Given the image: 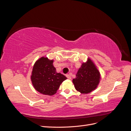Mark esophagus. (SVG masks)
<instances>
[{
	"mask_svg": "<svg viewBox=\"0 0 131 131\" xmlns=\"http://www.w3.org/2000/svg\"><path fill=\"white\" fill-rule=\"evenodd\" d=\"M66 77H67V78H68L69 79H71V76H70V74H66Z\"/></svg>",
	"mask_w": 131,
	"mask_h": 131,
	"instance_id": "34e87169",
	"label": "esophagus"
}]
</instances>
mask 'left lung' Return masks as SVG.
<instances>
[{
  "mask_svg": "<svg viewBox=\"0 0 131 131\" xmlns=\"http://www.w3.org/2000/svg\"><path fill=\"white\" fill-rule=\"evenodd\" d=\"M101 79L100 73L91 59L83 63L73 79L75 88L81 93H89L96 89Z\"/></svg>",
  "mask_w": 131,
  "mask_h": 131,
  "instance_id": "obj_1",
  "label": "left lung"
}]
</instances>
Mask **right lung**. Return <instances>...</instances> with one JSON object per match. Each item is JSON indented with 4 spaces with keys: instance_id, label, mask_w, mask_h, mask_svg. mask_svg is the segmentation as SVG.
Here are the masks:
<instances>
[{
    "instance_id": "obj_1",
    "label": "right lung",
    "mask_w": 131,
    "mask_h": 131,
    "mask_svg": "<svg viewBox=\"0 0 131 131\" xmlns=\"http://www.w3.org/2000/svg\"><path fill=\"white\" fill-rule=\"evenodd\" d=\"M53 60L42 57L35 63L31 75L34 89L42 94L52 96L57 92L62 82L67 78L56 72Z\"/></svg>"
}]
</instances>
